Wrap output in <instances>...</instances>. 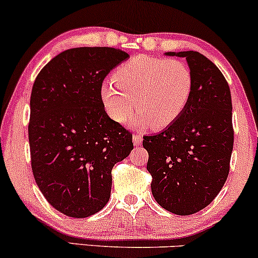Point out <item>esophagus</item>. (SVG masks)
Masks as SVG:
<instances>
[{"instance_id": "obj_1", "label": "esophagus", "mask_w": 258, "mask_h": 258, "mask_svg": "<svg viewBox=\"0 0 258 258\" xmlns=\"http://www.w3.org/2000/svg\"><path fill=\"white\" fill-rule=\"evenodd\" d=\"M132 141H133V144H135V146L137 147V146H141L142 141H143V138H142L141 135H133Z\"/></svg>"}]
</instances>
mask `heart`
I'll use <instances>...</instances> for the list:
<instances>
[{
	"instance_id": "obj_1",
	"label": "heart",
	"mask_w": 258,
	"mask_h": 258,
	"mask_svg": "<svg viewBox=\"0 0 258 258\" xmlns=\"http://www.w3.org/2000/svg\"><path fill=\"white\" fill-rule=\"evenodd\" d=\"M193 85L190 69L182 60L142 54L121 65L114 79L103 82L100 97L116 122H126L136 104L139 111L136 125L161 130L184 111Z\"/></svg>"
}]
</instances>
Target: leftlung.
Instances as JSON below:
<instances>
[{
    "label": "left lung",
    "instance_id": "left-lung-1",
    "mask_svg": "<svg viewBox=\"0 0 258 258\" xmlns=\"http://www.w3.org/2000/svg\"><path fill=\"white\" fill-rule=\"evenodd\" d=\"M185 58L193 93L182 115L154 136H144L152 193L160 206L188 216L217 197L229 173L233 152L232 97L223 74L195 51L166 52Z\"/></svg>",
    "mask_w": 258,
    "mask_h": 258
}]
</instances>
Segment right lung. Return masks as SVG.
Wrapping results in <instances>:
<instances>
[{
	"label": "right lung",
	"mask_w": 258,
	"mask_h": 258,
	"mask_svg": "<svg viewBox=\"0 0 258 258\" xmlns=\"http://www.w3.org/2000/svg\"><path fill=\"white\" fill-rule=\"evenodd\" d=\"M130 55L78 47L41 70L30 97L31 167L41 193L65 216L85 218L106 205L111 170L133 149L132 135L105 112L100 87Z\"/></svg>",
	"instance_id": "1"
}]
</instances>
